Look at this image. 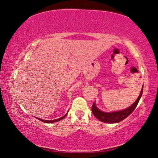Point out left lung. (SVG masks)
Listing matches in <instances>:
<instances>
[{
	"mask_svg": "<svg viewBox=\"0 0 158 158\" xmlns=\"http://www.w3.org/2000/svg\"><path fill=\"white\" fill-rule=\"evenodd\" d=\"M143 85L141 89V91L140 93V95L138 96L137 99L133 104L130 106L126 108L123 110H118V111H113V112H105L99 109H98V107L96 106V103L94 102L92 105V113L94 116H95L96 118L99 120L100 121L103 122V123H119L126 118L127 117L133 113V111L137 106L138 102L140 99L141 96L143 94Z\"/></svg>",
	"mask_w": 158,
	"mask_h": 158,
	"instance_id": "left-lung-1",
	"label": "left lung"
}]
</instances>
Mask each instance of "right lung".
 Returning <instances> with one entry per match:
<instances>
[{"mask_svg":"<svg viewBox=\"0 0 158 158\" xmlns=\"http://www.w3.org/2000/svg\"><path fill=\"white\" fill-rule=\"evenodd\" d=\"M67 114H68V112L67 113V114H66L64 115V116L61 117V118H60L52 120V121H47V120H42V119H41V118H37V117H35V118H37L38 120H40V121H41L42 122H43V123H55V122H57V121H60V120L63 119V118H64L66 116H67Z\"/></svg>","mask_w":158,"mask_h":158,"instance_id":"obj_1","label":"right lung"}]
</instances>
